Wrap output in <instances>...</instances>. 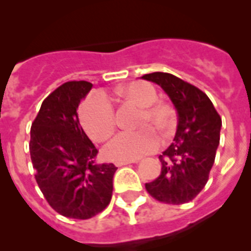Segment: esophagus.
Wrapping results in <instances>:
<instances>
[{
    "mask_svg": "<svg viewBox=\"0 0 251 251\" xmlns=\"http://www.w3.org/2000/svg\"><path fill=\"white\" fill-rule=\"evenodd\" d=\"M136 159H133V161H121V162H117L115 165L118 166V167H121V166H127V165H130V163H136Z\"/></svg>",
    "mask_w": 251,
    "mask_h": 251,
    "instance_id": "34e87169",
    "label": "esophagus"
}]
</instances>
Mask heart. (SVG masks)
Listing matches in <instances>:
<instances>
[{
  "mask_svg": "<svg viewBox=\"0 0 251 251\" xmlns=\"http://www.w3.org/2000/svg\"><path fill=\"white\" fill-rule=\"evenodd\" d=\"M121 95L143 108L142 123H156L167 129L174 123V112L163 103H156V89L147 83H132L121 90ZM80 121L85 132L94 141L103 142L115 130V109L112 99L105 93H95L80 106ZM161 145L158 133L153 127L139 130H124L105 146L104 153L113 161H133L152 153Z\"/></svg>",
  "mask_w": 251,
  "mask_h": 251,
  "instance_id": "obj_1",
  "label": "heart"
}]
</instances>
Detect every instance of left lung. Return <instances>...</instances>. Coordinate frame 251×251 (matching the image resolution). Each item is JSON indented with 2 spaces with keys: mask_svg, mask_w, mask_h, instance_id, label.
<instances>
[{
  "mask_svg": "<svg viewBox=\"0 0 251 251\" xmlns=\"http://www.w3.org/2000/svg\"><path fill=\"white\" fill-rule=\"evenodd\" d=\"M142 79L165 90L178 117L174 143L159 156L161 174L146 183V190L159 202L182 205L207 183L220 143L221 117L202 90L175 75L157 72Z\"/></svg>",
  "mask_w": 251,
  "mask_h": 251,
  "instance_id": "left-lung-1",
  "label": "left lung"
}]
</instances>
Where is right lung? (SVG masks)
I'll return each mask as SVG.
<instances>
[{"label":"right lung","mask_w":251,"mask_h":251,"mask_svg":"<svg viewBox=\"0 0 251 251\" xmlns=\"http://www.w3.org/2000/svg\"><path fill=\"white\" fill-rule=\"evenodd\" d=\"M88 81H68L43 101L31 126L35 178L49 205L65 217L86 220L112 200L113 163H95L98 150L80 127L76 109Z\"/></svg>","instance_id":"add662e5"}]
</instances>
